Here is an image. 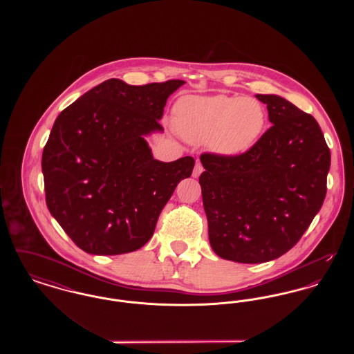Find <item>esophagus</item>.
Wrapping results in <instances>:
<instances>
[{"label":"esophagus","mask_w":354,"mask_h":354,"mask_svg":"<svg viewBox=\"0 0 354 354\" xmlns=\"http://www.w3.org/2000/svg\"><path fill=\"white\" fill-rule=\"evenodd\" d=\"M203 172V166L199 163V162H196V165H195V167H194V171H192V176L194 178H199L201 176V174Z\"/></svg>","instance_id":"obj_1"}]
</instances>
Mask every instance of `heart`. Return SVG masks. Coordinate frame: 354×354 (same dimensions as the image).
I'll return each mask as SVG.
<instances>
[{
  "label": "heart",
  "instance_id": "1",
  "mask_svg": "<svg viewBox=\"0 0 354 354\" xmlns=\"http://www.w3.org/2000/svg\"><path fill=\"white\" fill-rule=\"evenodd\" d=\"M175 123L191 143H204L223 156L250 151L267 127L263 103L241 97H185L175 104Z\"/></svg>",
  "mask_w": 354,
  "mask_h": 354
}]
</instances>
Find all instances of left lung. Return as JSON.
Returning <instances> with one entry per match:
<instances>
[{
    "label": "left lung",
    "instance_id": "1",
    "mask_svg": "<svg viewBox=\"0 0 354 354\" xmlns=\"http://www.w3.org/2000/svg\"><path fill=\"white\" fill-rule=\"evenodd\" d=\"M273 124L239 156L203 153V205L209 244L243 264L288 252L320 211L330 151L312 115L274 94H256Z\"/></svg>",
    "mask_w": 354,
    "mask_h": 354
}]
</instances>
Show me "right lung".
<instances>
[{
	"mask_svg": "<svg viewBox=\"0 0 354 354\" xmlns=\"http://www.w3.org/2000/svg\"><path fill=\"white\" fill-rule=\"evenodd\" d=\"M185 81L131 86L107 80L55 119L42 153L51 216L84 252H133L155 231L191 156L153 159L146 136L163 133L159 120Z\"/></svg>",
	"mask_w": 354,
	"mask_h": 354,
	"instance_id": "add662e5",
	"label": "right lung"
}]
</instances>
